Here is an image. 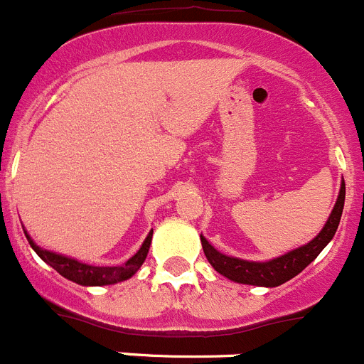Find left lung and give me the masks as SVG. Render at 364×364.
<instances>
[{"label":"left lung","mask_w":364,"mask_h":364,"mask_svg":"<svg viewBox=\"0 0 364 364\" xmlns=\"http://www.w3.org/2000/svg\"><path fill=\"white\" fill-rule=\"evenodd\" d=\"M343 206H345V181H341L336 205L321 232L304 246L287 251V253L280 255L277 259L266 260V262H253V260L237 259V257L220 253L201 233L203 251H205L206 259L212 264L213 269L228 278V280L237 282V284L259 285V287H278V285L296 277L298 273H301L323 251V247L331 242L339 226V220H341Z\"/></svg>","instance_id":"obj_1"}]
</instances>
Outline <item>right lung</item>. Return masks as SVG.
Wrapping results in <instances>:
<instances>
[{
  "mask_svg": "<svg viewBox=\"0 0 364 364\" xmlns=\"http://www.w3.org/2000/svg\"><path fill=\"white\" fill-rule=\"evenodd\" d=\"M25 235L28 239L30 246L41 257V260L48 264L50 267L57 271L59 274H63L68 280L75 282L79 285H86V287H100V285H113L118 284V282L129 280L136 271L140 269L141 264L145 262L149 253V247H151L152 242V230L149 232L147 239L144 240L141 247L132 255L131 259L127 260L122 266H91V264H84L77 259H71V257H66V255L55 253V251L44 250V247L37 246L33 242L32 237L26 233Z\"/></svg>",
  "mask_w": 364,
  "mask_h": 364,
  "instance_id": "add662e5",
  "label": "right lung"
}]
</instances>
